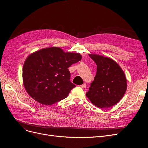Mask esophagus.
<instances>
[{
  "instance_id": "34e87169",
  "label": "esophagus",
  "mask_w": 148,
  "mask_h": 148,
  "mask_svg": "<svg viewBox=\"0 0 148 148\" xmlns=\"http://www.w3.org/2000/svg\"><path fill=\"white\" fill-rule=\"evenodd\" d=\"M80 86H81V88H85L86 87V83H83Z\"/></svg>"
}]
</instances>
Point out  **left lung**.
Instances as JSON below:
<instances>
[{
  "instance_id": "left-lung-1",
  "label": "left lung",
  "mask_w": 148,
  "mask_h": 148,
  "mask_svg": "<svg viewBox=\"0 0 148 148\" xmlns=\"http://www.w3.org/2000/svg\"><path fill=\"white\" fill-rule=\"evenodd\" d=\"M97 71L86 97L99 108H109L121 100L127 91V78L122 68L110 58L89 53Z\"/></svg>"
}]
</instances>
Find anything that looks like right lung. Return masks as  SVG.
Returning <instances> with one entry per match:
<instances>
[{"label": "right lung", "instance_id": "obj_1", "mask_svg": "<svg viewBox=\"0 0 148 148\" xmlns=\"http://www.w3.org/2000/svg\"><path fill=\"white\" fill-rule=\"evenodd\" d=\"M82 59L79 53L59 47L40 49L29 54L23 66V84L28 95L40 104L51 106L65 99L76 86L68 69Z\"/></svg>", "mask_w": 148, "mask_h": 148}]
</instances>
